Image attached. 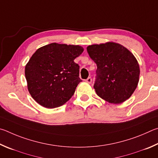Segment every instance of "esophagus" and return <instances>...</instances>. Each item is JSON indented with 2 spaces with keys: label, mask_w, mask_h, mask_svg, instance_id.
I'll return each instance as SVG.
<instances>
[{
  "label": "esophagus",
  "mask_w": 158,
  "mask_h": 158,
  "mask_svg": "<svg viewBox=\"0 0 158 158\" xmlns=\"http://www.w3.org/2000/svg\"><path fill=\"white\" fill-rule=\"evenodd\" d=\"M92 77H89L86 80V82H88V83H91V82H92Z\"/></svg>",
  "instance_id": "esophagus-1"
}]
</instances>
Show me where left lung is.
Instances as JSON below:
<instances>
[{
    "mask_svg": "<svg viewBox=\"0 0 158 158\" xmlns=\"http://www.w3.org/2000/svg\"><path fill=\"white\" fill-rule=\"evenodd\" d=\"M96 64L94 88L110 103L119 104L131 97L139 82V66L133 54L119 44L107 42L87 46Z\"/></svg>",
    "mask_w": 158,
    "mask_h": 158,
    "instance_id": "1",
    "label": "left lung"
}]
</instances>
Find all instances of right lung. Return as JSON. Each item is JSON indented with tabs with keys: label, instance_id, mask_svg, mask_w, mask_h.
I'll return each mask as SVG.
<instances>
[{
	"label": "right lung",
	"instance_id": "add662e5",
	"mask_svg": "<svg viewBox=\"0 0 158 158\" xmlns=\"http://www.w3.org/2000/svg\"><path fill=\"white\" fill-rule=\"evenodd\" d=\"M82 46L52 43L37 49L25 68L27 89L34 100L46 108H55L70 99L82 80L74 60Z\"/></svg>",
	"mask_w": 158,
	"mask_h": 158
}]
</instances>
